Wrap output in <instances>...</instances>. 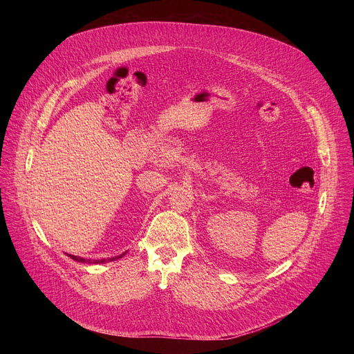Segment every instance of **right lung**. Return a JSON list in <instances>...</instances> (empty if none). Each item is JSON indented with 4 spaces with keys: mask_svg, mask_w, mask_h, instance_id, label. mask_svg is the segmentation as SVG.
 <instances>
[{
    "mask_svg": "<svg viewBox=\"0 0 354 354\" xmlns=\"http://www.w3.org/2000/svg\"><path fill=\"white\" fill-rule=\"evenodd\" d=\"M126 254V252H124ZM124 254H122V255H119V257H115V258H109V259H100V261H91V259H84V258H81V257H75V255H68L71 259H74V261H77V262H82V263H105V262H112V261H115V259H119V258H122Z\"/></svg>",
    "mask_w": 354,
    "mask_h": 354,
    "instance_id": "right-lung-1",
    "label": "right lung"
}]
</instances>
